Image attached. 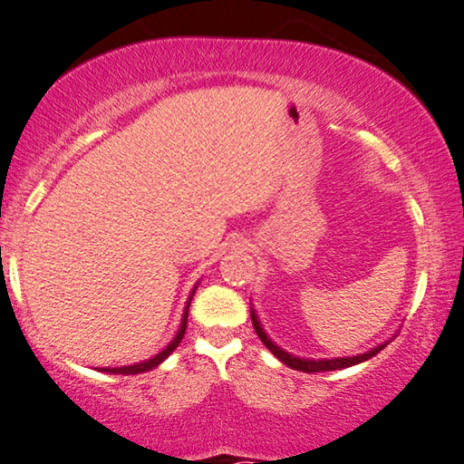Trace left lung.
<instances>
[{
  "instance_id": "8db88e82",
  "label": "left lung",
  "mask_w": 464,
  "mask_h": 464,
  "mask_svg": "<svg viewBox=\"0 0 464 464\" xmlns=\"http://www.w3.org/2000/svg\"><path fill=\"white\" fill-rule=\"evenodd\" d=\"M251 321H253V327H256V332H257V335H259V340L264 342V346L268 348V351L275 354V357L278 359V361H283L285 365L287 367H291V370H297V372H304V373H314V372H334V370H346V367H353V365H357V363H363V361H367V359H372V357H376V354L382 351V348L389 344V342L392 340H386V342H382V344H378V346H373L372 351H367V353H361V354H357V357H334V359H306V357H295V354H291V353H287L285 351V348H281L278 344H275V342H272L270 338H268V334L264 332V327H262V323H259V316H257V313L256 310L251 308Z\"/></svg>"
}]
</instances>
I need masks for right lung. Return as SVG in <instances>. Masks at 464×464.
I'll return each instance as SVG.
<instances>
[{
	"mask_svg": "<svg viewBox=\"0 0 464 464\" xmlns=\"http://www.w3.org/2000/svg\"><path fill=\"white\" fill-rule=\"evenodd\" d=\"M196 289H198V283L194 285L192 294H189L188 302H186V308H183V314H181V323H179V329H177L175 338L169 342L167 348H162L160 353L154 354V357L148 359V361H141V363H135V365H122V367H101L99 372H105V373H122V376H132V373H143V372H150V370H156L158 365L162 363L164 359L169 357L170 353L175 351L177 346H179V342L183 340V334H186V327H188V310H189V302H192V297L196 294Z\"/></svg>",
	"mask_w": 464,
	"mask_h": 464,
	"instance_id": "1",
	"label": "right lung"
}]
</instances>
